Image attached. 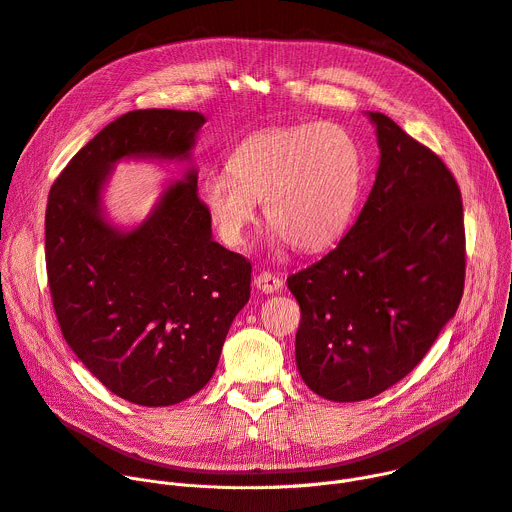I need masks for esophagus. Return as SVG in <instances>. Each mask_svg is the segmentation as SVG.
<instances>
[{
	"label": "esophagus",
	"mask_w": 512,
	"mask_h": 512,
	"mask_svg": "<svg viewBox=\"0 0 512 512\" xmlns=\"http://www.w3.org/2000/svg\"><path fill=\"white\" fill-rule=\"evenodd\" d=\"M254 285H256V289H260L262 293H277V291L283 287V281H281L279 277H275L273 273H266V270H262L260 275H256Z\"/></svg>",
	"instance_id": "1"
}]
</instances>
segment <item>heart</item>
I'll list each match as a JSON object with an SVG mask.
<instances>
[{"label": "heart", "instance_id": "1", "mask_svg": "<svg viewBox=\"0 0 512 512\" xmlns=\"http://www.w3.org/2000/svg\"><path fill=\"white\" fill-rule=\"evenodd\" d=\"M229 175H210L202 200L229 246H244L256 200L279 242L320 252L347 231L359 202L364 159L357 140L333 122L254 132L227 159Z\"/></svg>", "mask_w": 512, "mask_h": 512}]
</instances>
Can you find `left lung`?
<instances>
[{
  "label": "left lung",
  "instance_id": "left-lung-1",
  "mask_svg": "<svg viewBox=\"0 0 512 512\" xmlns=\"http://www.w3.org/2000/svg\"><path fill=\"white\" fill-rule=\"evenodd\" d=\"M372 192L335 250L287 279L302 308L295 362L316 395L353 403L405 378L455 316L465 285L453 173L384 113Z\"/></svg>",
  "mask_w": 512,
  "mask_h": 512
}]
</instances>
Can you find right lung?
<instances>
[{
  "instance_id": "add662e5",
  "label": "right lung",
  "mask_w": 512,
  "mask_h": 512,
  "mask_svg": "<svg viewBox=\"0 0 512 512\" xmlns=\"http://www.w3.org/2000/svg\"><path fill=\"white\" fill-rule=\"evenodd\" d=\"M198 111L138 109L84 144L49 192L45 260L64 339L113 395L167 407L213 378L229 326L250 299L252 264L213 242L190 169L132 231L103 217L119 159H190Z\"/></svg>"
}]
</instances>
